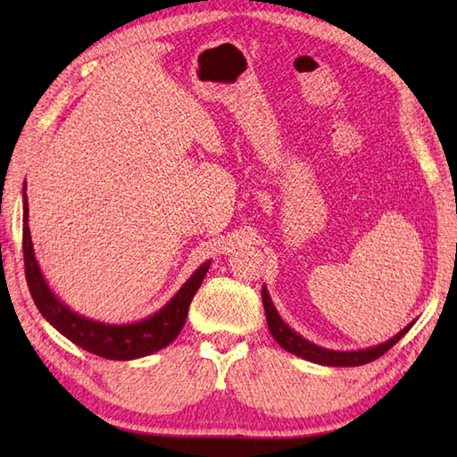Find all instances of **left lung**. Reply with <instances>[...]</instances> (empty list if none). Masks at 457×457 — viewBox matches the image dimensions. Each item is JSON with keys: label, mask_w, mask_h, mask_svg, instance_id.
Returning a JSON list of instances; mask_svg holds the SVG:
<instances>
[{"label": "left lung", "mask_w": 457, "mask_h": 457, "mask_svg": "<svg viewBox=\"0 0 457 457\" xmlns=\"http://www.w3.org/2000/svg\"><path fill=\"white\" fill-rule=\"evenodd\" d=\"M261 296H263V306H265V314H267V324H269V332L277 339V344L287 349L288 353H295L298 357L306 359V361L312 363H320V365H329V367H355V365H365L369 361H375L377 357H381L383 353L389 352V349L399 342V339L409 332L412 328V324L406 326L404 329H401L399 334L393 336L389 342L378 344L375 347L369 349H359V352H334V349H326L320 347L312 342H308L303 336H298L295 329H290L283 318L278 316L277 308L273 306V300H270L267 288L263 287L261 290Z\"/></svg>", "instance_id": "1"}]
</instances>
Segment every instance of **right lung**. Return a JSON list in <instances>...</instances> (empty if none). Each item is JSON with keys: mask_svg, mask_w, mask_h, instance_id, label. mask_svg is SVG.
Segmentation results:
<instances>
[{"mask_svg": "<svg viewBox=\"0 0 457 457\" xmlns=\"http://www.w3.org/2000/svg\"><path fill=\"white\" fill-rule=\"evenodd\" d=\"M23 188V259H25V278L29 285L35 306L38 312L46 318V322L54 326L64 337L71 339L72 344L86 349L94 355L105 359H115V361H129L151 355L159 349L167 347L174 337L180 334V329L187 322L188 308L194 295L200 288L204 277L210 269V261L202 263L194 275L184 283V287L177 295L170 298L167 306H162L159 312L141 320L135 324H104L96 322L86 316L72 312L71 308L58 300L53 290L48 288L46 280L38 269L35 259L31 231H29V206Z\"/></svg>", "mask_w": 457, "mask_h": 457, "instance_id": "add662e5", "label": "right lung"}]
</instances>
